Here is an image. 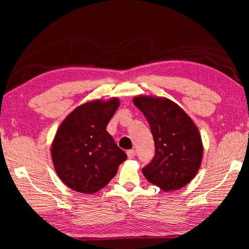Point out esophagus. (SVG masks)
<instances>
[{
	"instance_id": "1",
	"label": "esophagus",
	"mask_w": 249,
	"mask_h": 249,
	"mask_svg": "<svg viewBox=\"0 0 249 249\" xmlns=\"http://www.w3.org/2000/svg\"><path fill=\"white\" fill-rule=\"evenodd\" d=\"M126 154H127V157L129 159H132L135 157V155H136V151H135V149H129V150H127V153Z\"/></svg>"
}]
</instances>
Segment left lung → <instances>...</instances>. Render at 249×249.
<instances>
[{
  "label": "left lung",
  "instance_id": "left-lung-1",
  "mask_svg": "<svg viewBox=\"0 0 249 249\" xmlns=\"http://www.w3.org/2000/svg\"><path fill=\"white\" fill-rule=\"evenodd\" d=\"M133 101L144 113L155 142V156L142 168V175L162 191L187 185L199 170L203 154L196 126L168 99L141 95Z\"/></svg>",
  "mask_w": 249,
  "mask_h": 249
}]
</instances>
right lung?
<instances>
[{
  "mask_svg": "<svg viewBox=\"0 0 249 249\" xmlns=\"http://www.w3.org/2000/svg\"><path fill=\"white\" fill-rule=\"evenodd\" d=\"M119 99L80 105L58 128L52 146L54 169L62 182L81 193H94L114 178L127 155L115 144L107 126Z\"/></svg>",
  "mask_w": 249,
  "mask_h": 249,
  "instance_id": "1",
  "label": "right lung"
}]
</instances>
